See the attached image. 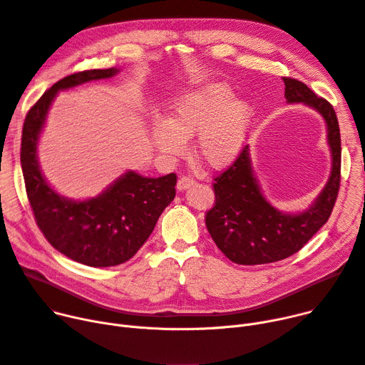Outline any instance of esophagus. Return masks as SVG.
Wrapping results in <instances>:
<instances>
[{
    "label": "esophagus",
    "mask_w": 365,
    "mask_h": 365,
    "mask_svg": "<svg viewBox=\"0 0 365 365\" xmlns=\"http://www.w3.org/2000/svg\"><path fill=\"white\" fill-rule=\"evenodd\" d=\"M193 185V179L187 178V176H182L179 180H178V189L179 190H185L187 187H190Z\"/></svg>",
    "instance_id": "obj_1"
}]
</instances>
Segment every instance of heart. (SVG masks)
Here are the masks:
<instances>
[{"label":"heart","mask_w":365,"mask_h":365,"mask_svg":"<svg viewBox=\"0 0 365 365\" xmlns=\"http://www.w3.org/2000/svg\"><path fill=\"white\" fill-rule=\"evenodd\" d=\"M254 106L236 100L225 82H208L172 100L167 118H157L151 139L167 158L187 150V138L198 133L197 153L212 168L229 165L244 148L254 118Z\"/></svg>","instance_id":"obj_1"}]
</instances>
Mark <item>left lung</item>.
Wrapping results in <instances>:
<instances>
[{
	"instance_id": "obj_1",
	"label": "left lung",
	"mask_w": 365,
	"mask_h": 365,
	"mask_svg": "<svg viewBox=\"0 0 365 365\" xmlns=\"http://www.w3.org/2000/svg\"><path fill=\"white\" fill-rule=\"evenodd\" d=\"M283 82L289 104L302 103L323 115L331 173L305 211L282 212L262 195L248 145L240 151L235 163L214 179L215 204L205 215V225L218 250L242 265L274 262L298 252L329 220L341 185V132L331 104L301 81L283 78Z\"/></svg>"
}]
</instances>
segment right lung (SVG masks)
Segmentation results:
<instances>
[{"label": "right lung", "mask_w": 365, "mask_h": 365, "mask_svg": "<svg viewBox=\"0 0 365 365\" xmlns=\"http://www.w3.org/2000/svg\"><path fill=\"white\" fill-rule=\"evenodd\" d=\"M117 73L115 67L95 68L63 78L28 111L21 132V170L38 227L58 252L91 267H113L130 259L176 197L175 173L154 179L129 170L98 197L85 201L61 197L41 173L38 140L58 91L108 79Z\"/></svg>", "instance_id": "right-lung-1"}]
</instances>
